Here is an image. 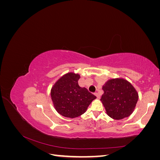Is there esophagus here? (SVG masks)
Here are the masks:
<instances>
[{"instance_id": "esophagus-1", "label": "esophagus", "mask_w": 160, "mask_h": 160, "mask_svg": "<svg viewBox=\"0 0 160 160\" xmlns=\"http://www.w3.org/2000/svg\"><path fill=\"white\" fill-rule=\"evenodd\" d=\"M95 95L97 96V98H100V95L99 94V93H98V92H95Z\"/></svg>"}]
</instances>
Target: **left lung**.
Here are the masks:
<instances>
[{
    "label": "left lung",
    "mask_w": 160,
    "mask_h": 160,
    "mask_svg": "<svg viewBox=\"0 0 160 160\" xmlns=\"http://www.w3.org/2000/svg\"><path fill=\"white\" fill-rule=\"evenodd\" d=\"M101 101L107 114L114 119H122L132 114L138 100V93L132 83L122 78L108 80L102 88Z\"/></svg>",
    "instance_id": "8db88e82"
}]
</instances>
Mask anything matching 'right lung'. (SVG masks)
I'll use <instances>...</instances> for the list:
<instances>
[{"mask_svg": "<svg viewBox=\"0 0 160 160\" xmlns=\"http://www.w3.org/2000/svg\"><path fill=\"white\" fill-rule=\"evenodd\" d=\"M80 75L67 72L52 87L51 97L58 113L66 118H75L83 114L97 98L78 84Z\"/></svg>", "mask_w": 160, "mask_h": 160, "instance_id": "right-lung-1", "label": "right lung"}]
</instances>
